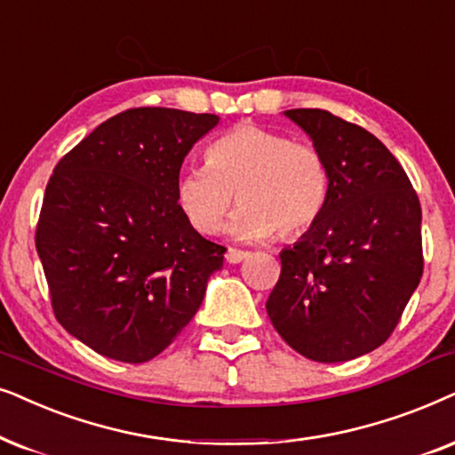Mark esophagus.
<instances>
[{"label": "esophagus", "mask_w": 455, "mask_h": 455, "mask_svg": "<svg viewBox=\"0 0 455 455\" xmlns=\"http://www.w3.org/2000/svg\"><path fill=\"white\" fill-rule=\"evenodd\" d=\"M247 256H250V253L243 251V250H237V247H228L227 256H224V258H227L228 264H239V262H243Z\"/></svg>", "instance_id": "esophagus-1"}]
</instances>
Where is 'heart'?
I'll return each mask as SVG.
<instances>
[{
  "mask_svg": "<svg viewBox=\"0 0 455 455\" xmlns=\"http://www.w3.org/2000/svg\"><path fill=\"white\" fill-rule=\"evenodd\" d=\"M174 191L180 214L197 233H214L237 193L243 204L224 227L231 237L262 241L275 231L295 237L323 216L329 168L314 145L237 124L210 145L204 166L179 174Z\"/></svg>",
  "mask_w": 455,
  "mask_h": 455,
  "instance_id": "obj_1",
  "label": "heart"
}]
</instances>
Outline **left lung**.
Returning a JSON list of instances; mask_svg holds the SVG:
<instances>
[{"instance_id":"left-lung-1","label":"left lung","mask_w":455,"mask_h":455,"mask_svg":"<svg viewBox=\"0 0 455 455\" xmlns=\"http://www.w3.org/2000/svg\"><path fill=\"white\" fill-rule=\"evenodd\" d=\"M323 154L329 199L281 251L266 312L314 362H347L383 345L422 276V210L408 174L372 132L326 110H287Z\"/></svg>"}]
</instances>
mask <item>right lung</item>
Returning a JSON list of instances; mask_svg holds the SVG:
<instances>
[{
	"mask_svg": "<svg viewBox=\"0 0 455 455\" xmlns=\"http://www.w3.org/2000/svg\"><path fill=\"white\" fill-rule=\"evenodd\" d=\"M216 114L120 112L72 148L47 183L35 245L58 323L106 358H156L202 306L224 247L177 204V179Z\"/></svg>",
	"mask_w": 455,
	"mask_h": 455,
	"instance_id": "add662e5",
	"label": "right lung"
}]
</instances>
